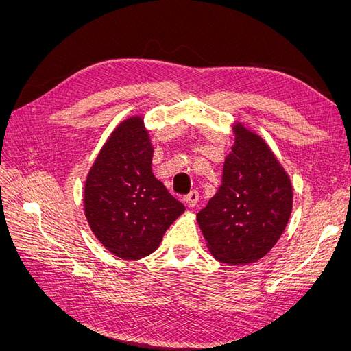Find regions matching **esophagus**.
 Here are the masks:
<instances>
[{"label": "esophagus", "instance_id": "34e87169", "mask_svg": "<svg viewBox=\"0 0 351 351\" xmlns=\"http://www.w3.org/2000/svg\"><path fill=\"white\" fill-rule=\"evenodd\" d=\"M199 200V193L196 192V190H192L189 195L184 196V204L189 206V208H193Z\"/></svg>", "mask_w": 351, "mask_h": 351}]
</instances>
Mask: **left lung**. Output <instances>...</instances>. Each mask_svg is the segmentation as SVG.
<instances>
[{
    "mask_svg": "<svg viewBox=\"0 0 351 351\" xmlns=\"http://www.w3.org/2000/svg\"><path fill=\"white\" fill-rule=\"evenodd\" d=\"M293 208L290 178L258 134L237 124L221 186L197 212L215 259L246 265L263 258L281 237Z\"/></svg>",
    "mask_w": 351,
    "mask_h": 351,
    "instance_id": "8db88e82",
    "label": "left lung"
}]
</instances>
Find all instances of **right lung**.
Returning a JSON list of instances; mask_svg holds the SVG:
<instances>
[{"label": "right lung", "mask_w": 351, "mask_h": 351, "mask_svg": "<svg viewBox=\"0 0 351 351\" xmlns=\"http://www.w3.org/2000/svg\"><path fill=\"white\" fill-rule=\"evenodd\" d=\"M154 147L141 117L123 121L104 145L84 184L93 234L115 256L155 252L184 205L152 173Z\"/></svg>", "instance_id": "add662e5"}]
</instances>
